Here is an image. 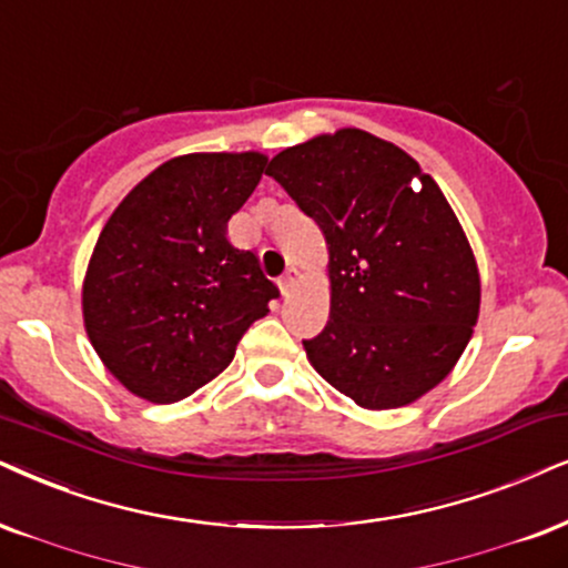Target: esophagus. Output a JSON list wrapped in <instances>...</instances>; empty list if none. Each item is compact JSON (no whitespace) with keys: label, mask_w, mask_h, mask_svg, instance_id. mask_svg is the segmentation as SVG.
I'll return each instance as SVG.
<instances>
[{"label":"esophagus","mask_w":568,"mask_h":568,"mask_svg":"<svg viewBox=\"0 0 568 568\" xmlns=\"http://www.w3.org/2000/svg\"><path fill=\"white\" fill-rule=\"evenodd\" d=\"M296 280H298V270H288L285 272L283 277L277 280V285H280V291H283V296H288V293L293 291V285H296Z\"/></svg>","instance_id":"esophagus-1"}]
</instances>
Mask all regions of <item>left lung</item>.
Listing matches in <instances>:
<instances>
[{"label":"left lung","mask_w":568,"mask_h":568,"mask_svg":"<svg viewBox=\"0 0 568 568\" xmlns=\"http://www.w3.org/2000/svg\"><path fill=\"white\" fill-rule=\"evenodd\" d=\"M267 175L327 241L329 320L304 341L312 367L364 408L433 390L479 314L475 254L437 183L358 128L285 149Z\"/></svg>","instance_id":"obj_1"}]
</instances>
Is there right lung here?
<instances>
[{"label":"right lung","instance_id":"obj_1","mask_svg":"<svg viewBox=\"0 0 568 568\" xmlns=\"http://www.w3.org/2000/svg\"><path fill=\"white\" fill-rule=\"evenodd\" d=\"M267 156L183 154L149 172L106 220L83 280L93 351L128 390L175 404L233 362L243 333L280 296L227 220Z\"/></svg>","mask_w":568,"mask_h":568}]
</instances>
